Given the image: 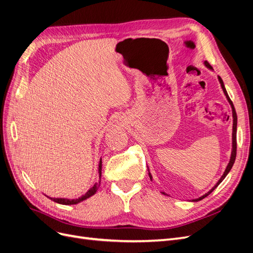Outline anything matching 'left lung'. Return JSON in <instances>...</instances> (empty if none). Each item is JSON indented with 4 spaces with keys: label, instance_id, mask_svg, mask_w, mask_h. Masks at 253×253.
Returning <instances> with one entry per match:
<instances>
[{
    "label": "left lung",
    "instance_id": "1",
    "mask_svg": "<svg viewBox=\"0 0 253 253\" xmlns=\"http://www.w3.org/2000/svg\"><path fill=\"white\" fill-rule=\"evenodd\" d=\"M204 63H205V65H207V67L209 68V69H212L211 68V65L208 62V61H204ZM219 78V81H220V83H221V86H222V89H223V91H224V93H225V96H226V98H227V100H228V102H229V104L231 105V108H232V118H233V126H232V151H231V157H230V161H229V163H228V165H227V167H226V170H225V172H224V174L222 175V177L220 178V180L216 183V185L213 186V188L210 191V192H208L207 194L205 195H203V196H201L200 198H198V199H194L193 201H199V200H202L203 198H205V197H208V196L217 188V186L223 181V179L225 178L226 177V175L229 173V171L231 170V168H232V166H233V164H235V161H236V156H237V122H238V118H237V112H236V109H235V106H233V104H232V101L230 100V98H229V96H228V93H227V91H226V89H225V86H224V83H223V80L221 79V77H218ZM148 171H149V169H148ZM149 177H150V179H152V176H151V174L149 173ZM163 194H165V193H163Z\"/></svg>",
    "mask_w": 253,
    "mask_h": 253
}]
</instances>
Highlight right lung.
I'll list each match as a JSON object with an SVG mask.
<instances>
[{"mask_svg":"<svg viewBox=\"0 0 253 253\" xmlns=\"http://www.w3.org/2000/svg\"><path fill=\"white\" fill-rule=\"evenodd\" d=\"M101 170H102V161H100V164H99V174H100V177H101ZM99 186H100V182H99V183L97 182L95 185L92 186V188H90V189L87 191L86 194H84L83 196H81V197L78 198V199H72V200H70V199H64V198H50V199L53 200L54 202H57V203H59V204H64V205L77 204V203H79V202H81V201H83V200H85V199L89 198L90 196L95 195L96 192H97L98 189H99Z\"/></svg>","mask_w":253,"mask_h":253,"instance_id":"right-lung-1","label":"right lung"}]
</instances>
